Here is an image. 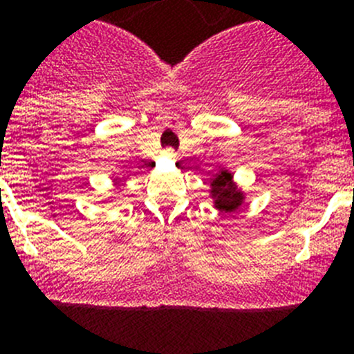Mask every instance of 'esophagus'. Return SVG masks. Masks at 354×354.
<instances>
[{
	"mask_svg": "<svg viewBox=\"0 0 354 354\" xmlns=\"http://www.w3.org/2000/svg\"><path fill=\"white\" fill-rule=\"evenodd\" d=\"M164 160H165V162H169V164H174V162H176V160H178V155L173 151V149H165V151H164Z\"/></svg>",
	"mask_w": 354,
	"mask_h": 354,
	"instance_id": "1",
	"label": "esophagus"
}]
</instances>
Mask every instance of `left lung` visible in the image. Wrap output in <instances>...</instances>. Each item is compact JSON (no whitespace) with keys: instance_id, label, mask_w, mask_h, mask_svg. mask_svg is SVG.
I'll list each match as a JSON object with an SVG mask.
<instances>
[{"instance_id":"left-lung-1","label":"left lung","mask_w":354,"mask_h":354,"mask_svg":"<svg viewBox=\"0 0 354 354\" xmlns=\"http://www.w3.org/2000/svg\"><path fill=\"white\" fill-rule=\"evenodd\" d=\"M210 198L215 210L232 214L244 205L245 192L236 185L230 169H219L210 180Z\"/></svg>"}]
</instances>
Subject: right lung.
Wrapping results in <instances>:
<instances>
[{"label":"right lung","instance_id":"add662e5","mask_svg":"<svg viewBox=\"0 0 354 354\" xmlns=\"http://www.w3.org/2000/svg\"><path fill=\"white\" fill-rule=\"evenodd\" d=\"M118 181H119V178H113V185H118Z\"/></svg>","mask_w":354,"mask_h":354}]
</instances>
